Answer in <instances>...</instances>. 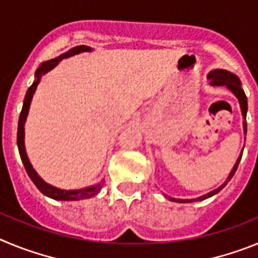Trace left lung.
Returning <instances> with one entry per match:
<instances>
[{
    "instance_id": "obj_1",
    "label": "left lung",
    "mask_w": 258,
    "mask_h": 258,
    "mask_svg": "<svg viewBox=\"0 0 258 258\" xmlns=\"http://www.w3.org/2000/svg\"><path fill=\"white\" fill-rule=\"evenodd\" d=\"M208 80H211V84L212 85H216V86H227V88L231 90L234 94L236 95V98L239 99V103H240V107H241V113H243V117H247V109H248V103H247V97H245V93L244 90L240 88V80H239V77L236 76V75L231 74V72H229V71H225V70H214V71H211L208 75ZM243 126H244V133H247V122H243ZM243 155V154H241ZM241 155L239 156L238 161H236L235 166H234V169L231 170V173H230L229 178H227V181L225 182V183L221 186V187L216 188L214 191H212V192L207 194V195H204V197H200L198 198V199H188V200H183V199H174V198H170V197H166L169 200H172V202H177V203H192L195 202V200H204L207 199V198H211L213 197L214 194H217L218 191L222 190L225 186H226L227 182L230 181V179L232 178V175L235 174L236 169H238V165L239 163H240V159H241Z\"/></svg>"
}]
</instances>
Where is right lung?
I'll return each mask as SVG.
<instances>
[{
  "label": "right lung",
  "instance_id": "obj_1",
  "mask_svg": "<svg viewBox=\"0 0 258 258\" xmlns=\"http://www.w3.org/2000/svg\"><path fill=\"white\" fill-rule=\"evenodd\" d=\"M83 51H90V47L85 46V45H81V46H76L74 49L68 50L67 52L64 54H61L59 55L58 58L51 59V60H47L45 63L38 67V70L36 71V81L32 84L31 86L27 90L26 98H24V103H23V108L22 112H20L19 116V124H18V149H19V154H20V159H22L23 164H24V168H26L27 173H28L29 178L32 179V182L36 184V187L41 191V192L46 195V197L51 198V199L55 200H80V199H89V198L95 197L99 191H101L102 186H103V182L101 183H98L97 186H93V187H88L84 188V190H74V191H66V190H59L56 187H52L50 184H47L46 182H44L42 179L40 178L37 175V173L35 172V169L32 168L31 163H29L28 157H27L26 154V149H24V121H26L27 115H28V109H29V104H31L32 97H33V93H35L36 88L38 86L41 81V77L44 76L45 74H47L50 70L55 67L58 64L59 61L61 60L63 58H67V56L74 55V54H79V52Z\"/></svg>",
  "mask_w": 258,
  "mask_h": 258
}]
</instances>
